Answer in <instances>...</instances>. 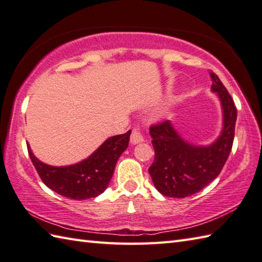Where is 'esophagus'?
Wrapping results in <instances>:
<instances>
[{"label":"esophagus","instance_id":"1","mask_svg":"<svg viewBox=\"0 0 262 262\" xmlns=\"http://www.w3.org/2000/svg\"><path fill=\"white\" fill-rule=\"evenodd\" d=\"M143 141V136L142 133L138 129H133L130 136V142L132 145H137V143H140Z\"/></svg>","mask_w":262,"mask_h":262}]
</instances>
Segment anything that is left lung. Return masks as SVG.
Returning a JSON list of instances; mask_svg holds the SVG:
<instances>
[{
  "label": "left lung",
  "mask_w": 262,
  "mask_h": 262,
  "mask_svg": "<svg viewBox=\"0 0 262 262\" xmlns=\"http://www.w3.org/2000/svg\"><path fill=\"white\" fill-rule=\"evenodd\" d=\"M211 90L220 96L224 113L222 135L211 146L189 145L167 120L149 129L155 159L148 170L163 195L185 198L199 192L220 175L232 150L237 111L217 74L211 73Z\"/></svg>",
  "instance_id": "left-lung-1"
}]
</instances>
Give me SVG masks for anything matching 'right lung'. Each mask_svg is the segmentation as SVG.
Masks as SVG:
<instances>
[{
    "label": "right lung",
    "mask_w": 262,
    "mask_h": 262,
    "mask_svg": "<svg viewBox=\"0 0 262 262\" xmlns=\"http://www.w3.org/2000/svg\"><path fill=\"white\" fill-rule=\"evenodd\" d=\"M131 130L107 139L83 162L72 166L54 167L41 163L31 152V162L45 185L67 198L84 200L103 193L113 176L117 159L129 145Z\"/></svg>",
    "instance_id": "1"
}]
</instances>
